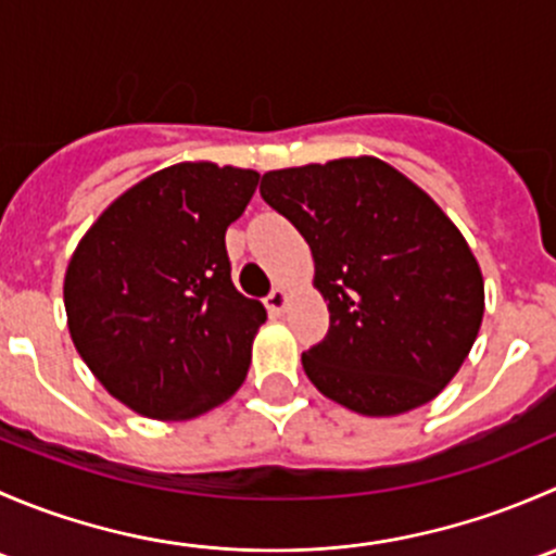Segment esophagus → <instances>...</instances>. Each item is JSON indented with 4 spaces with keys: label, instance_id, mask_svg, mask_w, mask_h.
Wrapping results in <instances>:
<instances>
[{
    "label": "esophagus",
    "instance_id": "obj_1",
    "mask_svg": "<svg viewBox=\"0 0 556 556\" xmlns=\"http://www.w3.org/2000/svg\"><path fill=\"white\" fill-rule=\"evenodd\" d=\"M266 309L271 314H282L285 309H288V290L274 288L266 299Z\"/></svg>",
    "mask_w": 556,
    "mask_h": 556
}]
</instances>
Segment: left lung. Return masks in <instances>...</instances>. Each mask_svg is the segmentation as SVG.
I'll return each instance as SVG.
<instances>
[{"mask_svg": "<svg viewBox=\"0 0 556 556\" xmlns=\"http://www.w3.org/2000/svg\"><path fill=\"white\" fill-rule=\"evenodd\" d=\"M261 195L306 239L328 301V336L301 355L312 384L363 417L433 401L484 317L481 268L444 210L374 155L266 172Z\"/></svg>", "mask_w": 556, "mask_h": 556, "instance_id": "left-lung-1", "label": "left lung"}]
</instances>
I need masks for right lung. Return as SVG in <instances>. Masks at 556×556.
Wrapping results in <instances>:
<instances>
[{"label": "right lung", "mask_w": 556, "mask_h": 556, "mask_svg": "<svg viewBox=\"0 0 556 556\" xmlns=\"http://www.w3.org/2000/svg\"><path fill=\"white\" fill-rule=\"evenodd\" d=\"M257 179L210 161L166 166L117 195L72 252L70 336L131 412L179 422L242 387L266 309L233 288L226 231Z\"/></svg>", "instance_id": "right-lung-1"}]
</instances>
